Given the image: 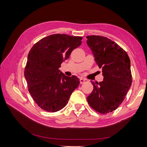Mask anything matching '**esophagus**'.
<instances>
[{
	"label": "esophagus",
	"instance_id": "obj_1",
	"mask_svg": "<svg viewBox=\"0 0 147 147\" xmlns=\"http://www.w3.org/2000/svg\"><path fill=\"white\" fill-rule=\"evenodd\" d=\"M80 82L81 84H83L86 82V80L85 78H81L80 79Z\"/></svg>",
	"mask_w": 147,
	"mask_h": 147
}]
</instances>
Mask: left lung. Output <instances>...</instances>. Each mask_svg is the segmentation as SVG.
Masks as SVG:
<instances>
[{
    "label": "left lung",
    "instance_id": "left-lung-1",
    "mask_svg": "<svg viewBox=\"0 0 147 147\" xmlns=\"http://www.w3.org/2000/svg\"><path fill=\"white\" fill-rule=\"evenodd\" d=\"M86 38L104 76L103 82H92L93 90L87 101L96 112L107 114L122 104L131 85L130 59L123 48L107 37L90 35Z\"/></svg>",
    "mask_w": 147,
    "mask_h": 147
}]
</instances>
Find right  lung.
Returning <instances> with one entry per match:
<instances>
[{
	"label": "right lung",
	"mask_w": 147,
	"mask_h": 147,
	"mask_svg": "<svg viewBox=\"0 0 147 147\" xmlns=\"http://www.w3.org/2000/svg\"><path fill=\"white\" fill-rule=\"evenodd\" d=\"M82 39L81 36L54 34L39 40L30 49L24 77L33 99L43 110L49 112L61 110L78 86L77 76H65L59 67L82 44Z\"/></svg>",
	"instance_id": "right-lung-1"
}]
</instances>
